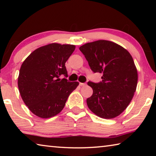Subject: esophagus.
I'll list each match as a JSON object with an SVG mask.
<instances>
[{
    "instance_id": "34e87169",
    "label": "esophagus",
    "mask_w": 156,
    "mask_h": 156,
    "mask_svg": "<svg viewBox=\"0 0 156 156\" xmlns=\"http://www.w3.org/2000/svg\"><path fill=\"white\" fill-rule=\"evenodd\" d=\"M80 84V86H85L86 85V83H80V84Z\"/></svg>"
}]
</instances>
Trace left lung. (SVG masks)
<instances>
[{
    "mask_svg": "<svg viewBox=\"0 0 156 156\" xmlns=\"http://www.w3.org/2000/svg\"><path fill=\"white\" fill-rule=\"evenodd\" d=\"M79 49L92 72L102 74L100 83H87L93 89L92 96L87 99L89 109L105 119L119 115L136 90L138 72L133 58L127 50L109 41L86 43Z\"/></svg>",
    "mask_w": 156,
    "mask_h": 156,
    "instance_id": "obj_1",
    "label": "left lung"
}]
</instances>
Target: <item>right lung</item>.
<instances>
[{
    "mask_svg": "<svg viewBox=\"0 0 156 156\" xmlns=\"http://www.w3.org/2000/svg\"><path fill=\"white\" fill-rule=\"evenodd\" d=\"M73 44L51 43L31 53L20 69L18 86L21 98L34 114L42 118L59 113L78 82L68 81L65 62L75 50ZM63 75L66 77L59 78Z\"/></svg>",
    "mask_w": 156,
    "mask_h": 156,
    "instance_id": "add662e5",
    "label": "right lung"
}]
</instances>
